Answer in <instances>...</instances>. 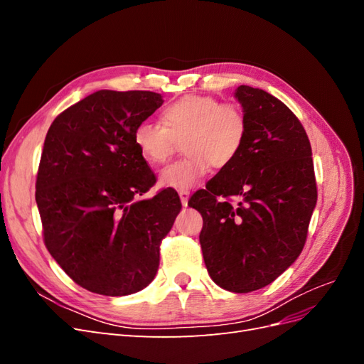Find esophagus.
Listing matches in <instances>:
<instances>
[{
	"label": "esophagus",
	"instance_id": "1",
	"mask_svg": "<svg viewBox=\"0 0 364 364\" xmlns=\"http://www.w3.org/2000/svg\"><path fill=\"white\" fill-rule=\"evenodd\" d=\"M181 202L183 206H188V199H190V191H179Z\"/></svg>",
	"mask_w": 364,
	"mask_h": 364
}]
</instances>
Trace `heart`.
I'll return each instance as SVG.
<instances>
[{
    "instance_id": "1",
    "label": "heart",
    "mask_w": 364,
    "mask_h": 364,
    "mask_svg": "<svg viewBox=\"0 0 364 364\" xmlns=\"http://www.w3.org/2000/svg\"><path fill=\"white\" fill-rule=\"evenodd\" d=\"M162 124L141 121L134 130V142L141 158L150 165L167 161L182 142L185 158L159 173L164 188L188 191L211 171L226 168L245 147L247 119L235 105L215 97L190 94L164 107Z\"/></svg>"
}]
</instances>
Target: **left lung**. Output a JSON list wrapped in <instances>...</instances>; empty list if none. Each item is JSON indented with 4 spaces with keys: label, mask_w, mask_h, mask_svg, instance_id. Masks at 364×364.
Segmentation results:
<instances>
[{
    "label": "left lung",
    "mask_w": 364,
    "mask_h": 364,
    "mask_svg": "<svg viewBox=\"0 0 364 364\" xmlns=\"http://www.w3.org/2000/svg\"><path fill=\"white\" fill-rule=\"evenodd\" d=\"M247 119L238 158L193 194L203 217L200 246L211 279L228 291L266 287L301 255L317 202L310 139L277 97L241 85ZM238 196L232 205L227 199Z\"/></svg>",
    "instance_id": "obj_1"
}]
</instances>
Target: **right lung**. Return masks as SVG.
Instances as JSON below:
<instances>
[{
  "instance_id": "obj_1",
  "label": "right lung",
  "mask_w": 364,
  "mask_h": 364,
  "mask_svg": "<svg viewBox=\"0 0 364 364\" xmlns=\"http://www.w3.org/2000/svg\"><path fill=\"white\" fill-rule=\"evenodd\" d=\"M162 103L150 91H97L54 119L43 142L36 179L43 240L65 273L92 293L146 289L182 208L173 190L141 199L156 179L134 130Z\"/></svg>"
}]
</instances>
